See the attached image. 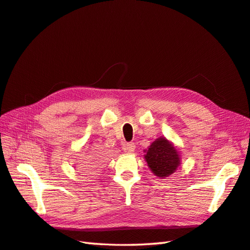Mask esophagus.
<instances>
[{
  "mask_svg": "<svg viewBox=\"0 0 250 250\" xmlns=\"http://www.w3.org/2000/svg\"><path fill=\"white\" fill-rule=\"evenodd\" d=\"M125 150L127 153H133L134 150H135V144H134V143L126 144V145L125 146Z\"/></svg>",
  "mask_w": 250,
  "mask_h": 250,
  "instance_id": "obj_1",
  "label": "esophagus"
}]
</instances>
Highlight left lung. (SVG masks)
Returning <instances> with one entry per match:
<instances>
[{
  "instance_id": "8db88e82",
  "label": "left lung",
  "mask_w": 250,
  "mask_h": 250,
  "mask_svg": "<svg viewBox=\"0 0 250 250\" xmlns=\"http://www.w3.org/2000/svg\"><path fill=\"white\" fill-rule=\"evenodd\" d=\"M144 152L146 165L152 173L159 178L173 174L182 164L180 150L164 136L156 138Z\"/></svg>"
}]
</instances>
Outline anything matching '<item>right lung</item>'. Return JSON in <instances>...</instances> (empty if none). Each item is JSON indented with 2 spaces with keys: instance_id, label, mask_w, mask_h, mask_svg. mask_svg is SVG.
Wrapping results in <instances>:
<instances>
[{
  "instance_id": "add662e5",
  "label": "right lung",
  "mask_w": 250,
  "mask_h": 250,
  "mask_svg": "<svg viewBox=\"0 0 250 250\" xmlns=\"http://www.w3.org/2000/svg\"><path fill=\"white\" fill-rule=\"evenodd\" d=\"M98 167H99V163L97 162V159L89 157L81 163L80 169L82 170V172H84L86 174H92L98 169Z\"/></svg>"
}]
</instances>
